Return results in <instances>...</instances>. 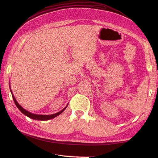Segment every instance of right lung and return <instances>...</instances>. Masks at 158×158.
<instances>
[{
  "instance_id": "1",
  "label": "right lung",
  "mask_w": 158,
  "mask_h": 158,
  "mask_svg": "<svg viewBox=\"0 0 158 158\" xmlns=\"http://www.w3.org/2000/svg\"><path fill=\"white\" fill-rule=\"evenodd\" d=\"M10 91L11 92V94H12V97H13V101L15 102V104H16V106H17V107L19 108V110L25 115H26L27 117L32 118V119H34V120H50V119H52V118H55L56 117H57V116H58L59 114H60L65 109L66 107H67L66 106V107H64V108L63 110H62L61 111L58 112L57 113H55V114H51V115H41V114H33V113H29V111H26V110H24L23 107L22 106H20V105H19V104L16 102V99L15 98V97L13 96V94H12V92H11V89L10 88Z\"/></svg>"
}]
</instances>
